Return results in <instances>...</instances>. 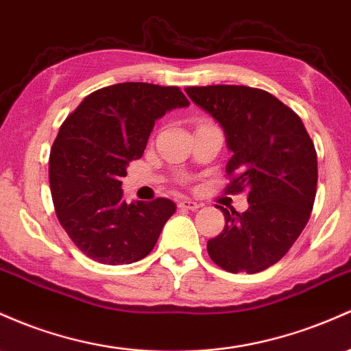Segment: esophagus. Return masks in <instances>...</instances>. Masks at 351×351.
<instances>
[{
    "mask_svg": "<svg viewBox=\"0 0 351 351\" xmlns=\"http://www.w3.org/2000/svg\"><path fill=\"white\" fill-rule=\"evenodd\" d=\"M178 206L180 208H183V210H191V211H195V210H198L199 206V203H196V202H193V199H188V198H184V199H180L178 202Z\"/></svg>",
    "mask_w": 351,
    "mask_h": 351,
    "instance_id": "34e87169",
    "label": "esophagus"
}]
</instances>
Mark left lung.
Listing matches in <instances>:
<instances>
[{
    "label": "left lung",
    "instance_id": "8db88e82",
    "mask_svg": "<svg viewBox=\"0 0 351 351\" xmlns=\"http://www.w3.org/2000/svg\"><path fill=\"white\" fill-rule=\"evenodd\" d=\"M184 91L225 132L228 191H248L243 213L221 208L226 225L208 240V255L230 273L263 271L287 255L313 210V141L298 114L263 90L213 84Z\"/></svg>",
    "mask_w": 351,
    "mask_h": 351
}]
</instances>
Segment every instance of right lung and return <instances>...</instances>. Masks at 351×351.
Instances as JSON below:
<instances>
[{
  "label": "right lung",
  "instance_id": "add662e5",
  "mask_svg": "<svg viewBox=\"0 0 351 351\" xmlns=\"http://www.w3.org/2000/svg\"><path fill=\"white\" fill-rule=\"evenodd\" d=\"M190 106L180 88L118 83L96 90L64 119L49 153V186L73 243L103 265L148 255L175 213L171 199H123L121 178L143 155L156 119Z\"/></svg>",
  "mask_w": 351,
  "mask_h": 351
}]
</instances>
